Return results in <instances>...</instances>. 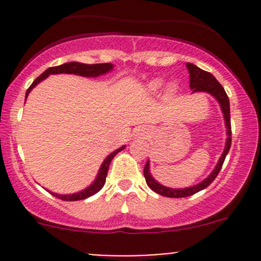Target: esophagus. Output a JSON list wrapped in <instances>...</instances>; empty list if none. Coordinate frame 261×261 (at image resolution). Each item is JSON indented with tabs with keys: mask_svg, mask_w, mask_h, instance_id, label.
Masks as SVG:
<instances>
[{
	"mask_svg": "<svg viewBox=\"0 0 261 261\" xmlns=\"http://www.w3.org/2000/svg\"><path fill=\"white\" fill-rule=\"evenodd\" d=\"M139 135H147V134H149V128H146V127H140L139 128Z\"/></svg>",
	"mask_w": 261,
	"mask_h": 261,
	"instance_id": "esophagus-1",
	"label": "esophagus"
}]
</instances>
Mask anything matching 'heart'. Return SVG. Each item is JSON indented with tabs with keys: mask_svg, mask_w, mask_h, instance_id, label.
Segmentation results:
<instances>
[{
	"mask_svg": "<svg viewBox=\"0 0 261 261\" xmlns=\"http://www.w3.org/2000/svg\"><path fill=\"white\" fill-rule=\"evenodd\" d=\"M164 87V81L160 80V78H156V80H152L147 83V89L150 92H158Z\"/></svg>",
	"mask_w": 261,
	"mask_h": 261,
	"instance_id": "heart-1",
	"label": "heart"
}]
</instances>
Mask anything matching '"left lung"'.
Segmentation results:
<instances>
[{
  "mask_svg": "<svg viewBox=\"0 0 261 261\" xmlns=\"http://www.w3.org/2000/svg\"><path fill=\"white\" fill-rule=\"evenodd\" d=\"M187 69L189 72V87L192 89V93H196V92H206L210 93L216 98V101L220 103L221 111L223 114V118H225V126H226V133H227V139H226L225 149H223L222 155L218 159V163L216 164L215 169L212 170L211 174L199 181L198 184H194L192 187H187V188H169V187H165L163 184H160L159 181H156L152 178L151 173H150V162L147 160L145 168H144V177H145L146 184L149 186L150 189L155 192V193L160 194V196L164 197H170V198H181V197H188L192 194L197 193V192L202 191V189L207 188L210 184L215 180V178L217 177L218 173H220L221 168H222L223 162H225V158L227 155L228 150L231 147V121H230V101H228V97L226 94L223 87L218 83V81L211 74V73L206 72V70L201 69L197 65L192 64V63H187Z\"/></svg>",
  "mask_w": 261,
  "mask_h": 261,
  "instance_id": "obj_1",
  "label": "left lung"
}]
</instances>
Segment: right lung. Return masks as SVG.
Returning <instances> with one entry per match:
<instances>
[{"mask_svg":"<svg viewBox=\"0 0 261 261\" xmlns=\"http://www.w3.org/2000/svg\"><path fill=\"white\" fill-rule=\"evenodd\" d=\"M114 69V64L111 63H102V64H83V63H78V62H69V63H64L62 65H58V67H51L48 68L44 73H41L35 81L33 82L29 89L26 91V96H25V101L28 98L29 93L31 92V89L34 88L35 86H38L41 81H44L45 78H48L50 74H75V75H81V77H99L102 74H106V73L111 72ZM125 149V145L118 147L116 149L115 151H112L106 159L102 162L101 168H99L98 173H97L96 179L93 180V183L91 186H88L87 188L82 189V191L77 192V193H72V194H58V193H50L53 194L54 197H58L59 199H63V201H81V199H86L88 197L93 196L96 194L97 192H99L102 189V187L105 186L106 183V177H107V172H109V167L111 164V160L114 159V156L117 152H120L121 150Z\"/></svg>","mask_w":261,"mask_h":261,"instance_id":"right-lung-1","label":"right lung"}]
</instances>
